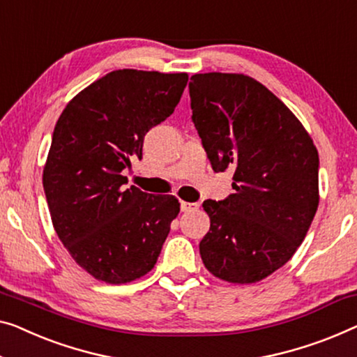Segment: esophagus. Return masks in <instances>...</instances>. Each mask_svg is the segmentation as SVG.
I'll use <instances>...</instances> for the list:
<instances>
[{"mask_svg": "<svg viewBox=\"0 0 357 357\" xmlns=\"http://www.w3.org/2000/svg\"><path fill=\"white\" fill-rule=\"evenodd\" d=\"M199 208V204H190V202H181V210L183 211H194Z\"/></svg>", "mask_w": 357, "mask_h": 357, "instance_id": "obj_1", "label": "esophagus"}]
</instances>
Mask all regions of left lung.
I'll list each match as a JSON object with an SVG mask.
<instances>
[{"label": "left lung", "instance_id": "8db88e82", "mask_svg": "<svg viewBox=\"0 0 357 357\" xmlns=\"http://www.w3.org/2000/svg\"><path fill=\"white\" fill-rule=\"evenodd\" d=\"M194 125L211 167H234L227 199L205 200L210 231L200 257L215 278L255 284L282 268L305 241L319 206V155L282 100L243 73H195Z\"/></svg>", "mask_w": 357, "mask_h": 357}]
</instances>
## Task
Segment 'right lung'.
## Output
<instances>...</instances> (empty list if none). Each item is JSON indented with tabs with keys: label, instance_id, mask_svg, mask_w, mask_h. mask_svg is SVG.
Segmentation results:
<instances>
[{
	"label": "right lung",
	"instance_id": "obj_1",
	"mask_svg": "<svg viewBox=\"0 0 357 357\" xmlns=\"http://www.w3.org/2000/svg\"><path fill=\"white\" fill-rule=\"evenodd\" d=\"M188 73L123 68L79 91L57 120L43 168L54 231L79 268L105 284L152 271L179 213L174 195L125 189L151 128L174 112Z\"/></svg>",
	"mask_w": 357,
	"mask_h": 357
}]
</instances>
